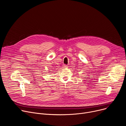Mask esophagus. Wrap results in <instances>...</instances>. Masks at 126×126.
Returning <instances> with one entry per match:
<instances>
[{"instance_id": "34e87169", "label": "esophagus", "mask_w": 126, "mask_h": 126, "mask_svg": "<svg viewBox=\"0 0 126 126\" xmlns=\"http://www.w3.org/2000/svg\"><path fill=\"white\" fill-rule=\"evenodd\" d=\"M63 68H68V65L66 64H63Z\"/></svg>"}]
</instances>
